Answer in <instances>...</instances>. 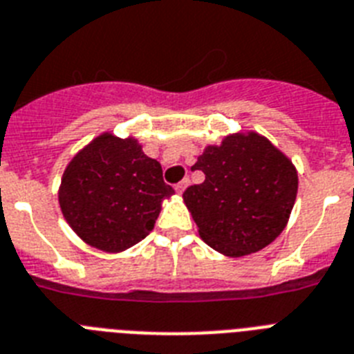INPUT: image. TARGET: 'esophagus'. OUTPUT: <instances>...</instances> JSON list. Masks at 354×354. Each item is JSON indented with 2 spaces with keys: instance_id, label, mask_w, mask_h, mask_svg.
I'll return each instance as SVG.
<instances>
[{
  "instance_id": "obj_1",
  "label": "esophagus",
  "mask_w": 354,
  "mask_h": 354,
  "mask_svg": "<svg viewBox=\"0 0 354 354\" xmlns=\"http://www.w3.org/2000/svg\"><path fill=\"white\" fill-rule=\"evenodd\" d=\"M189 183H191V180H189V178H183L182 182L176 183V187H174V189H176V192H180V194H182V192L187 189V185H189Z\"/></svg>"
}]
</instances>
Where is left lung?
I'll return each mask as SVG.
<instances>
[{"instance_id":"8db88e82","label":"left lung","mask_w":354,"mask_h":354,"mask_svg":"<svg viewBox=\"0 0 354 354\" xmlns=\"http://www.w3.org/2000/svg\"><path fill=\"white\" fill-rule=\"evenodd\" d=\"M192 171L205 182L183 192L200 236L230 257L254 254L286 227L297 196L292 162L257 133L227 136L209 145Z\"/></svg>"}]
</instances>
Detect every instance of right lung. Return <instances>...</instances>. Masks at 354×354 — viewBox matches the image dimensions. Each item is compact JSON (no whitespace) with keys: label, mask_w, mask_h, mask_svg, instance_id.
Returning <instances> with one entry per match:
<instances>
[{"label":"right lung","mask_w":354,"mask_h":354,"mask_svg":"<svg viewBox=\"0 0 354 354\" xmlns=\"http://www.w3.org/2000/svg\"><path fill=\"white\" fill-rule=\"evenodd\" d=\"M174 192L162 165L135 138L100 135L64 171L61 210L75 234L104 252H122L154 228L162 200Z\"/></svg>","instance_id":"1"}]
</instances>
